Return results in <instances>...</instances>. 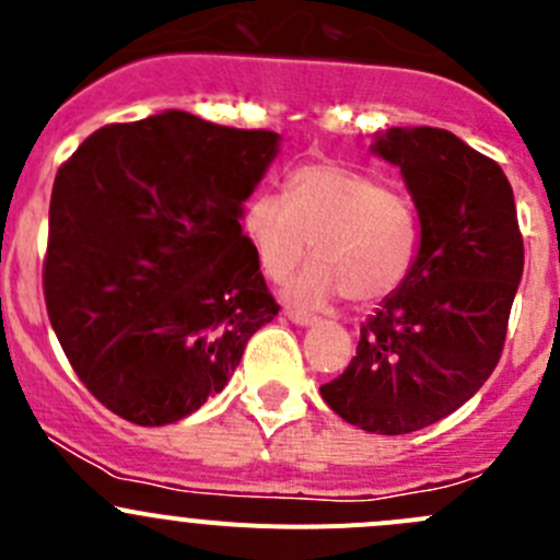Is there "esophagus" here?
<instances>
[{
    "mask_svg": "<svg viewBox=\"0 0 560 560\" xmlns=\"http://www.w3.org/2000/svg\"><path fill=\"white\" fill-rule=\"evenodd\" d=\"M284 316L295 322V325H314L316 322V316L312 312H303V308H295V306H284Z\"/></svg>",
    "mask_w": 560,
    "mask_h": 560,
    "instance_id": "esophagus-1",
    "label": "esophagus"
}]
</instances>
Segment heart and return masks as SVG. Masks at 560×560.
Returning a JSON list of instances; mask_svg holds the SVG:
<instances>
[{"instance_id":"heart-1","label":"heart","mask_w":560,"mask_h":560,"mask_svg":"<svg viewBox=\"0 0 560 560\" xmlns=\"http://www.w3.org/2000/svg\"><path fill=\"white\" fill-rule=\"evenodd\" d=\"M244 230L259 268L284 279L308 254L290 292L306 301L347 295L371 306L393 295L420 254V219L380 175L341 165H306L290 175L287 195L262 189L246 202Z\"/></svg>"}]
</instances>
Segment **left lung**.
Segmentation results:
<instances>
[{"label":"left lung","instance_id":"8db88e82","mask_svg":"<svg viewBox=\"0 0 560 560\" xmlns=\"http://www.w3.org/2000/svg\"><path fill=\"white\" fill-rule=\"evenodd\" d=\"M374 151L404 173L420 254L360 327L352 363L319 393L349 425L400 436L460 409L499 365L523 235L499 162L447 129L393 127Z\"/></svg>","mask_w":560,"mask_h":560}]
</instances>
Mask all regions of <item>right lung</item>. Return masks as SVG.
<instances>
[{
  "label": "right lung",
  "instance_id": "obj_1",
  "mask_svg": "<svg viewBox=\"0 0 560 560\" xmlns=\"http://www.w3.org/2000/svg\"><path fill=\"white\" fill-rule=\"evenodd\" d=\"M276 149L270 129L165 110L107 124L59 167L45 306L78 380L113 415L184 420L279 314L241 230Z\"/></svg>",
  "mask_w": 560,
  "mask_h": 560
}]
</instances>
